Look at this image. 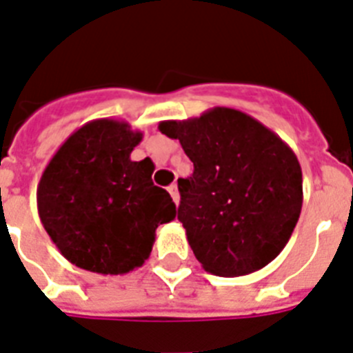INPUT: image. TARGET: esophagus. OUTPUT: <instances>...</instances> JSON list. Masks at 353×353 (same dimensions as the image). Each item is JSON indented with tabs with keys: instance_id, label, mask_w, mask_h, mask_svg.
Segmentation results:
<instances>
[{
	"instance_id": "1",
	"label": "esophagus",
	"mask_w": 353,
	"mask_h": 353,
	"mask_svg": "<svg viewBox=\"0 0 353 353\" xmlns=\"http://www.w3.org/2000/svg\"><path fill=\"white\" fill-rule=\"evenodd\" d=\"M168 192H170V196H172V199H174V203H176V205H179V192H177V185L168 186Z\"/></svg>"
}]
</instances>
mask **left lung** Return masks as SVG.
Returning a JSON list of instances; mask_svg holds the SVG:
<instances>
[{"instance_id": "obj_1", "label": "left lung", "mask_w": 353, "mask_h": 353, "mask_svg": "<svg viewBox=\"0 0 353 353\" xmlns=\"http://www.w3.org/2000/svg\"><path fill=\"white\" fill-rule=\"evenodd\" d=\"M159 130L179 139L194 163V174L177 179V219L203 268L237 277L276 259L303 206V172L294 150L236 108L161 121Z\"/></svg>"}]
</instances>
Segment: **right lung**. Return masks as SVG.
Segmentation results:
<instances>
[{
    "label": "right lung",
    "instance_id": "1",
    "mask_svg": "<svg viewBox=\"0 0 353 353\" xmlns=\"http://www.w3.org/2000/svg\"><path fill=\"white\" fill-rule=\"evenodd\" d=\"M141 139L128 123L94 119L43 170L39 219L63 257L83 270L128 274L148 259L157 226L176 217L170 194L152 183L154 163L130 159Z\"/></svg>",
    "mask_w": 353,
    "mask_h": 353
}]
</instances>
